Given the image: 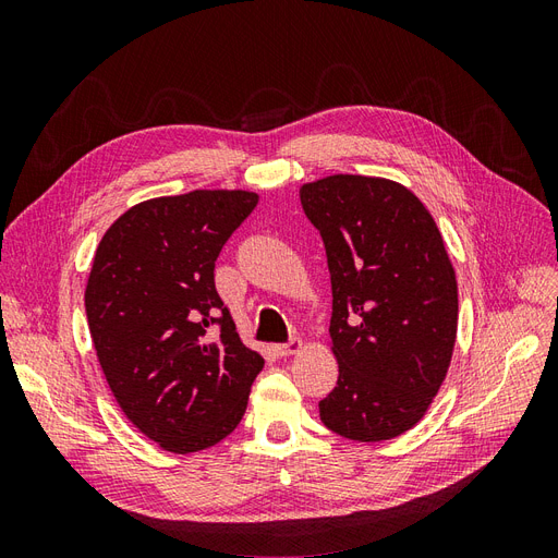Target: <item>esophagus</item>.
Instances as JSON below:
<instances>
[{"mask_svg":"<svg viewBox=\"0 0 558 558\" xmlns=\"http://www.w3.org/2000/svg\"><path fill=\"white\" fill-rule=\"evenodd\" d=\"M302 349H305V344H302V340H291V342H286V344H279L277 347V353L281 359H286V356H295V353H300Z\"/></svg>","mask_w":558,"mask_h":558,"instance_id":"esophagus-1","label":"esophagus"}]
</instances>
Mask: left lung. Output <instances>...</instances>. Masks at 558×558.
Wrapping results in <instances>:
<instances>
[{
    "instance_id": "obj_1",
    "label": "left lung",
    "mask_w": 558,
    "mask_h": 558,
    "mask_svg": "<svg viewBox=\"0 0 558 558\" xmlns=\"http://www.w3.org/2000/svg\"><path fill=\"white\" fill-rule=\"evenodd\" d=\"M326 246L340 365L318 402L326 428L384 442L414 428L440 391L459 326V283L430 211L402 183L332 174L300 185Z\"/></svg>"
}]
</instances>
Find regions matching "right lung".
<instances>
[{
	"mask_svg": "<svg viewBox=\"0 0 558 558\" xmlns=\"http://www.w3.org/2000/svg\"><path fill=\"white\" fill-rule=\"evenodd\" d=\"M256 205L251 191L154 197L118 216L95 251L86 316L99 365L118 408L165 451L228 437L265 365L214 286L218 253Z\"/></svg>",
	"mask_w": 558,
	"mask_h": 558,
	"instance_id": "1",
	"label": "right lung"
}]
</instances>
